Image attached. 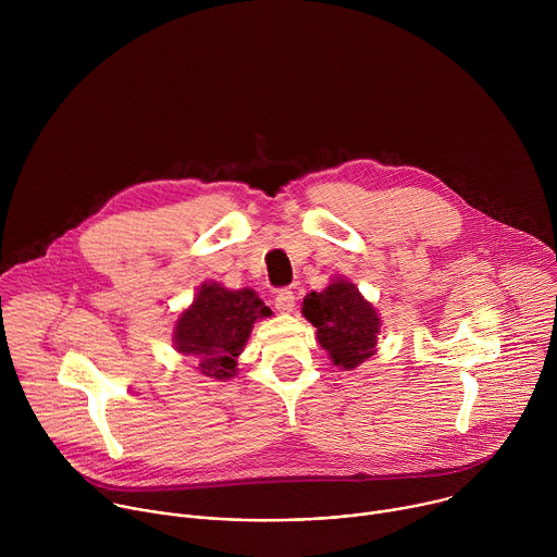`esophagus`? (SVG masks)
<instances>
[{
	"label": "esophagus",
	"instance_id": "1",
	"mask_svg": "<svg viewBox=\"0 0 557 557\" xmlns=\"http://www.w3.org/2000/svg\"><path fill=\"white\" fill-rule=\"evenodd\" d=\"M275 308L280 310V312H290L293 308H295V295H293V290H280L277 295H275Z\"/></svg>",
	"mask_w": 557,
	"mask_h": 557
}]
</instances>
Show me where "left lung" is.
Listing matches in <instances>:
<instances>
[{
    "instance_id": "1",
    "label": "left lung",
    "mask_w": 557,
    "mask_h": 557,
    "mask_svg": "<svg viewBox=\"0 0 557 557\" xmlns=\"http://www.w3.org/2000/svg\"><path fill=\"white\" fill-rule=\"evenodd\" d=\"M301 314L317 329L333 366L355 370L376 352L381 317L350 280L335 277L322 293H308Z\"/></svg>"
}]
</instances>
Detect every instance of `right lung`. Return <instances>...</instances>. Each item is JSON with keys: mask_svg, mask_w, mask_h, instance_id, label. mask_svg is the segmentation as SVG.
Wrapping results in <instances>:
<instances>
[{"mask_svg": "<svg viewBox=\"0 0 557 557\" xmlns=\"http://www.w3.org/2000/svg\"><path fill=\"white\" fill-rule=\"evenodd\" d=\"M271 314L253 288L231 290L218 282H205L178 314L172 342L176 352L198 363L200 374L226 381L237 374V357L243 355L253 324Z\"/></svg>", "mask_w": 557, "mask_h": 557, "instance_id": "1", "label": "right lung"}]
</instances>
